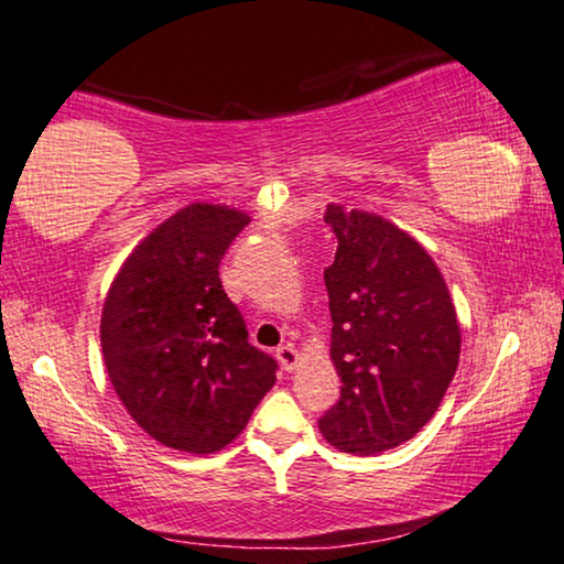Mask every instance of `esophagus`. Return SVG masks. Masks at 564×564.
Here are the masks:
<instances>
[{
  "instance_id": "34e87169",
  "label": "esophagus",
  "mask_w": 564,
  "mask_h": 564,
  "mask_svg": "<svg viewBox=\"0 0 564 564\" xmlns=\"http://www.w3.org/2000/svg\"><path fill=\"white\" fill-rule=\"evenodd\" d=\"M275 358H278V364L283 366V371H294L299 364V352L294 345H281V348L275 350Z\"/></svg>"
}]
</instances>
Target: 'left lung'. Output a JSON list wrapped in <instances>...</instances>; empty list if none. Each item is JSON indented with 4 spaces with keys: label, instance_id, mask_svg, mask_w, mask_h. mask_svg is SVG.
<instances>
[{
    "label": "left lung",
    "instance_id": "obj_1",
    "mask_svg": "<svg viewBox=\"0 0 564 564\" xmlns=\"http://www.w3.org/2000/svg\"><path fill=\"white\" fill-rule=\"evenodd\" d=\"M325 224L337 239L325 286L343 387L319 431L345 454L373 456L410 441L438 410L462 329L444 275L408 231L335 204Z\"/></svg>",
    "mask_w": 564,
    "mask_h": 564
}]
</instances>
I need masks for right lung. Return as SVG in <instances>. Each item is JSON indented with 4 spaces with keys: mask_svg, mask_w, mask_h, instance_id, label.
Returning a JSON list of instances; mask_svg holds the SVG:
<instances>
[{
    "mask_svg": "<svg viewBox=\"0 0 564 564\" xmlns=\"http://www.w3.org/2000/svg\"><path fill=\"white\" fill-rule=\"evenodd\" d=\"M250 216L191 204L129 254L100 319L102 358L129 415L162 446L214 454L245 431L278 364L247 343L219 262Z\"/></svg>",
    "mask_w": 564,
    "mask_h": 564,
    "instance_id": "obj_1",
    "label": "right lung"
}]
</instances>
